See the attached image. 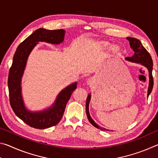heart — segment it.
<instances>
[{
	"label": "heart",
	"mask_w": 158,
	"mask_h": 158,
	"mask_svg": "<svg viewBox=\"0 0 158 158\" xmlns=\"http://www.w3.org/2000/svg\"><path fill=\"white\" fill-rule=\"evenodd\" d=\"M109 45H110V44L108 42H105V41H102V42H100V46L103 48V49H107V48H109ZM119 47H117V46H114L113 47H112V51L114 53H118L119 52Z\"/></svg>",
	"instance_id": "obj_1"
}]
</instances>
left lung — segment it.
<instances>
[{"label":"left lung","instance_id":"1","mask_svg":"<svg viewBox=\"0 0 158 158\" xmlns=\"http://www.w3.org/2000/svg\"><path fill=\"white\" fill-rule=\"evenodd\" d=\"M127 40L130 42V47L132 48V50L135 52L132 57H127L125 58V59L128 61H131V62L134 63H140L141 65H143L144 67L148 69L149 73V86L148 89V97L150 95V93H151L152 89L153 87V74H152V71H153V60L150 55V53L148 52L145 48L143 47V45L141 44V42L139 40L134 38V37H127ZM90 100V94L88 95L87 100H86V104H85V110H86V115L88 117V119L90 121L93 126H95L97 128H100L102 130H106L105 128H102L99 127L98 125L95 123L94 121L92 119V118L90 117L89 114V102Z\"/></svg>","mask_w":158,"mask_h":158}]
</instances>
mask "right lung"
I'll list each match as a JSON object with an SVG mask.
<instances>
[{
    "label": "right lung",
    "instance_id": "1",
    "mask_svg": "<svg viewBox=\"0 0 158 158\" xmlns=\"http://www.w3.org/2000/svg\"><path fill=\"white\" fill-rule=\"evenodd\" d=\"M65 31L39 28L19 45L15 53L8 75L10 103L12 110L20 119L32 127L45 129L58 124L63 116L72 93L77 89V82L69 85L58 95L52 107L40 112H31L25 108L21 92V81L26 61L32 49L38 42L60 44L64 40Z\"/></svg>",
    "mask_w": 158,
    "mask_h": 158
}]
</instances>
